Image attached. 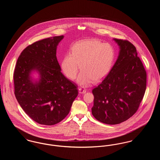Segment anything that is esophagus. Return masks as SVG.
<instances>
[{"label": "esophagus", "mask_w": 160, "mask_h": 160, "mask_svg": "<svg viewBox=\"0 0 160 160\" xmlns=\"http://www.w3.org/2000/svg\"><path fill=\"white\" fill-rule=\"evenodd\" d=\"M78 91H79V93H86V90L83 88H80L79 89H78Z\"/></svg>", "instance_id": "34e87169"}]
</instances>
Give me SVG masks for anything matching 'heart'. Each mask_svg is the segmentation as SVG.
<instances>
[{
    "label": "heart",
    "instance_id": "heart-1",
    "mask_svg": "<svg viewBox=\"0 0 160 160\" xmlns=\"http://www.w3.org/2000/svg\"><path fill=\"white\" fill-rule=\"evenodd\" d=\"M114 57V48L111 45L96 39H86L72 46L71 54L63 58L62 68L71 80L76 77L80 68L77 81L84 86L92 80L97 82L106 77L112 68Z\"/></svg>",
    "mask_w": 160,
    "mask_h": 160
}]
</instances>
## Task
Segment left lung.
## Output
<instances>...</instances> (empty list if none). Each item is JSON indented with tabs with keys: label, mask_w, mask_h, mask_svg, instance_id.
Wrapping results in <instances>:
<instances>
[{
	"label": "left lung",
	"mask_w": 160,
	"mask_h": 160,
	"mask_svg": "<svg viewBox=\"0 0 160 160\" xmlns=\"http://www.w3.org/2000/svg\"><path fill=\"white\" fill-rule=\"evenodd\" d=\"M119 56L106 77L93 89L92 113L98 121L119 124L135 114L146 88V72L137 50L127 40L113 39Z\"/></svg>",
	"instance_id": "1"
}]
</instances>
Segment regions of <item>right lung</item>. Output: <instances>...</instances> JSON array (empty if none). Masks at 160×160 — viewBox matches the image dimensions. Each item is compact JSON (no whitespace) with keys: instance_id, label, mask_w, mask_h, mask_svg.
Returning a JSON list of instances; mask_svg holds the SVG:
<instances>
[{"instance_id":"add662e5","label":"right lung","mask_w":160,"mask_h":160,"mask_svg":"<svg viewBox=\"0 0 160 160\" xmlns=\"http://www.w3.org/2000/svg\"><path fill=\"white\" fill-rule=\"evenodd\" d=\"M63 38H46L28 46L18 57L14 72L17 101L32 119L41 125L62 121L78 95L77 85L63 75L56 58L57 46ZM32 71L39 73L38 81L31 78Z\"/></svg>"}]
</instances>
